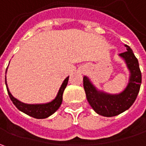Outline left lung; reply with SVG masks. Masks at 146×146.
<instances>
[{
  "label": "left lung",
  "instance_id": "8db88e82",
  "mask_svg": "<svg viewBox=\"0 0 146 146\" xmlns=\"http://www.w3.org/2000/svg\"><path fill=\"white\" fill-rule=\"evenodd\" d=\"M127 51L119 56L124 60L130 72L125 89L118 94H110L98 90L87 76H84V88L89 105L96 113L105 117H113L128 110L134 103L141 84V72L137 58L132 48L125 44Z\"/></svg>",
  "mask_w": 146,
  "mask_h": 146
}]
</instances>
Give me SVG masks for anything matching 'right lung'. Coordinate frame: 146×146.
I'll return each mask as SVG.
<instances>
[{
    "mask_svg": "<svg viewBox=\"0 0 146 146\" xmlns=\"http://www.w3.org/2000/svg\"><path fill=\"white\" fill-rule=\"evenodd\" d=\"M68 80H69V76L66 77L64 80L63 83L62 84L56 98H54L52 102L44 104H26L21 102L18 99L14 98L13 95L10 93L9 90L8 85L6 83V76H5V85H6V88H7L10 100L13 102L14 106L19 110L20 111L25 113L26 115H29L31 117L36 118V119H45V118H48V116L53 115V113L55 111H57L60 107L62 102V94H63L65 88L67 85Z\"/></svg>",
    "mask_w": 146,
    "mask_h": 146,
    "instance_id": "obj_1",
    "label": "right lung"
}]
</instances>
